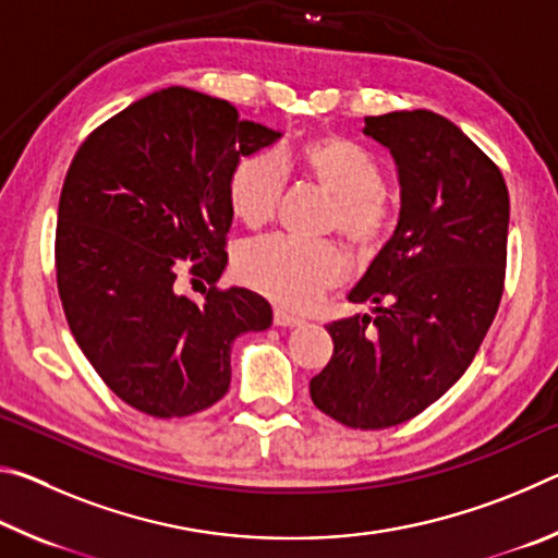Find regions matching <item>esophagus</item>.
Here are the masks:
<instances>
[{"label":"esophagus","mask_w":558,"mask_h":558,"mask_svg":"<svg viewBox=\"0 0 558 558\" xmlns=\"http://www.w3.org/2000/svg\"><path fill=\"white\" fill-rule=\"evenodd\" d=\"M272 323H276L278 327H298V325H302V319L300 317H295V315H290V313H286V310H276V313H272Z\"/></svg>","instance_id":"34e87169"}]
</instances>
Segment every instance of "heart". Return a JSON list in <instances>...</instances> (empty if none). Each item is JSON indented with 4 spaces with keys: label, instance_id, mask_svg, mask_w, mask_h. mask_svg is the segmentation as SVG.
I'll return each instance as SVG.
<instances>
[{
    "label": "heart",
    "instance_id": "obj_1",
    "mask_svg": "<svg viewBox=\"0 0 558 558\" xmlns=\"http://www.w3.org/2000/svg\"><path fill=\"white\" fill-rule=\"evenodd\" d=\"M292 165L332 196L329 226L356 251L369 253L381 243L389 229V206L381 194L384 169L366 149L339 135L310 137L295 155L241 157L229 177V204L235 219L251 229L268 223L286 186V169ZM235 268L245 286L288 310L313 307L347 278V258L335 243H305L282 235L243 245Z\"/></svg>",
    "mask_w": 558,
    "mask_h": 558
}]
</instances>
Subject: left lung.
I'll return each instance as SVG.
<instances>
[{
    "label": "left lung",
    "mask_w": 558,
    "mask_h": 558,
    "mask_svg": "<svg viewBox=\"0 0 558 558\" xmlns=\"http://www.w3.org/2000/svg\"><path fill=\"white\" fill-rule=\"evenodd\" d=\"M401 184L399 223L349 302L372 315L327 325L329 364L310 396L349 428H391L426 411L475 359L505 288L509 194L497 165L430 110L364 118Z\"/></svg>",
    "instance_id": "left-lung-1"
}]
</instances>
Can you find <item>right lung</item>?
Instances as JSON below:
<instances>
[{"mask_svg":"<svg viewBox=\"0 0 558 558\" xmlns=\"http://www.w3.org/2000/svg\"><path fill=\"white\" fill-rule=\"evenodd\" d=\"M280 137L221 98L162 88L102 122L65 174L56 282L93 369L132 409L182 418L223 399L231 344L272 323L268 300L214 286L229 263V177ZM186 269L213 282L179 296Z\"/></svg>","mask_w":558,"mask_h":558,"instance_id":"1","label":"right lung"}]
</instances>
